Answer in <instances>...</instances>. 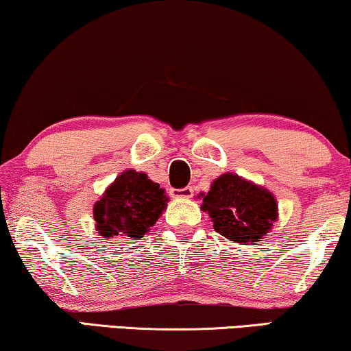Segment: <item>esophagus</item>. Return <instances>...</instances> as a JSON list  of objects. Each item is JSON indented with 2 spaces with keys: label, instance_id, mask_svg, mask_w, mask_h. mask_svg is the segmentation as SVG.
<instances>
[{
  "label": "esophagus",
  "instance_id": "obj_1",
  "mask_svg": "<svg viewBox=\"0 0 351 351\" xmlns=\"http://www.w3.org/2000/svg\"><path fill=\"white\" fill-rule=\"evenodd\" d=\"M171 196L177 197V199H190L193 196V188L185 186V188H172Z\"/></svg>",
  "mask_w": 351,
  "mask_h": 351
}]
</instances>
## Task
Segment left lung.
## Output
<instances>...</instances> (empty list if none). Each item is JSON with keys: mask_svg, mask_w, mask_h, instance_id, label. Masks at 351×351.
<instances>
[{"mask_svg": "<svg viewBox=\"0 0 351 351\" xmlns=\"http://www.w3.org/2000/svg\"><path fill=\"white\" fill-rule=\"evenodd\" d=\"M199 197L213 230L241 245L260 243L278 217L271 191L231 172L213 180L209 193H201Z\"/></svg>", "mask_w": 351, "mask_h": 351, "instance_id": "8db88e82", "label": "left lung"}]
</instances>
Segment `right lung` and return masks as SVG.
Returning <instances> with one entry per match:
<instances>
[{"mask_svg":"<svg viewBox=\"0 0 351 351\" xmlns=\"http://www.w3.org/2000/svg\"><path fill=\"white\" fill-rule=\"evenodd\" d=\"M166 202L163 188L144 172H121L93 207L96 231L106 239L144 237L166 209Z\"/></svg>","mask_w":351,"mask_h":351,"instance_id":"add662e5","label":"right lung"}]
</instances>
